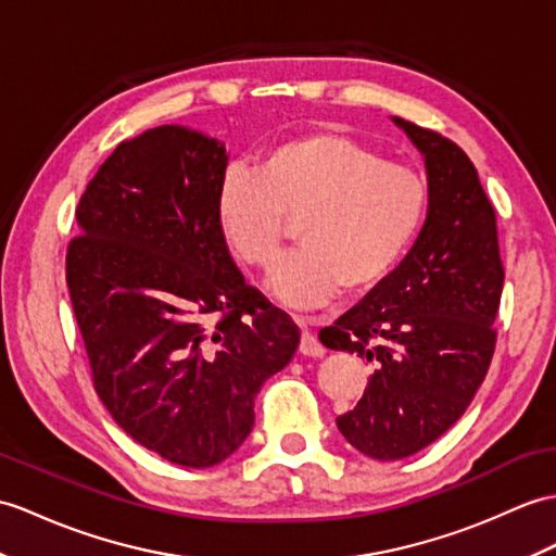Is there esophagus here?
<instances>
[{
  "label": "esophagus",
  "mask_w": 556,
  "mask_h": 556,
  "mask_svg": "<svg viewBox=\"0 0 556 556\" xmlns=\"http://www.w3.org/2000/svg\"><path fill=\"white\" fill-rule=\"evenodd\" d=\"M295 321H299V327L303 329L301 345H299L301 355H307V357H321V355H325V345H321V343L317 341L315 333L307 329L309 321H307V319H303V317H299V319H295Z\"/></svg>",
  "instance_id": "34e87169"
}]
</instances>
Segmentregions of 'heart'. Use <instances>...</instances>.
Returning a JSON list of instances; mask_svg holds the SVG:
<instances>
[{
    "instance_id": "1",
    "label": "heart",
    "mask_w": 556,
    "mask_h": 556,
    "mask_svg": "<svg viewBox=\"0 0 556 556\" xmlns=\"http://www.w3.org/2000/svg\"><path fill=\"white\" fill-rule=\"evenodd\" d=\"M429 187L407 165L337 130H317L269 147L255 173H229L217 189L219 235L241 263L273 273L287 223L303 251L269 283L289 307L313 309L343 293L377 291L417 239Z\"/></svg>"
}]
</instances>
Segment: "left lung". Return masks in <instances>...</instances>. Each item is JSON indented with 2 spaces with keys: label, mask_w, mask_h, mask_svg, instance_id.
Returning a JSON list of instances; mask_svg holds the SVG:
<instances>
[{
  "label": "left lung",
  "mask_w": 556,
  "mask_h": 556,
  "mask_svg": "<svg viewBox=\"0 0 556 556\" xmlns=\"http://www.w3.org/2000/svg\"><path fill=\"white\" fill-rule=\"evenodd\" d=\"M393 123L426 163V223L395 273L319 331L331 351L355 353L374 369L337 426L381 462L419 453L469 407L495 353L505 283L495 208L467 153L433 130Z\"/></svg>",
  "instance_id": "1"
}]
</instances>
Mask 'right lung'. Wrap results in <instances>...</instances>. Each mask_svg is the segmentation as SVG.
<instances>
[{
	"label": "right lung",
	"mask_w": 556,
	"mask_h": 556,
	"mask_svg": "<svg viewBox=\"0 0 556 556\" xmlns=\"http://www.w3.org/2000/svg\"><path fill=\"white\" fill-rule=\"evenodd\" d=\"M223 141L161 125L121 141L77 203L66 281L92 381L121 429L205 469L253 429L301 331L249 287L219 235Z\"/></svg>",
	"instance_id": "add662e5"
}]
</instances>
